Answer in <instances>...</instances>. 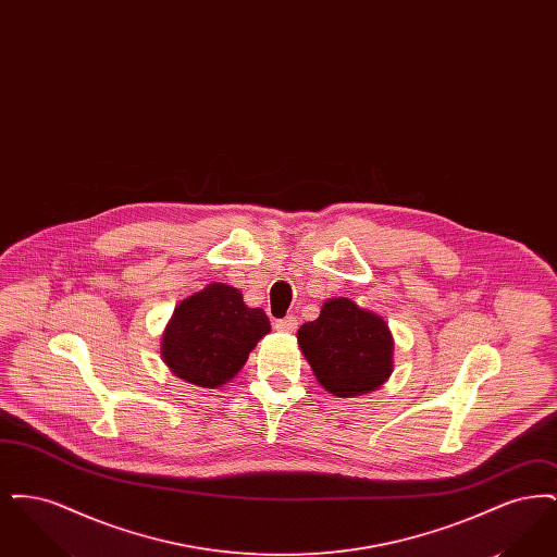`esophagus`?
I'll return each mask as SVG.
<instances>
[{
    "instance_id": "esophagus-1",
    "label": "esophagus",
    "mask_w": 557,
    "mask_h": 557,
    "mask_svg": "<svg viewBox=\"0 0 557 557\" xmlns=\"http://www.w3.org/2000/svg\"><path fill=\"white\" fill-rule=\"evenodd\" d=\"M275 330L277 332H286V334H292V332H296V327H298V321H296V318H284V319H277L275 323Z\"/></svg>"
}]
</instances>
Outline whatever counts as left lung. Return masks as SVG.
I'll use <instances>...</instances> for the list:
<instances>
[{"label": "left lung", "instance_id": "left-lung-1", "mask_svg": "<svg viewBox=\"0 0 557 557\" xmlns=\"http://www.w3.org/2000/svg\"><path fill=\"white\" fill-rule=\"evenodd\" d=\"M296 338L319 384L334 397L373 393L393 373L395 343L386 321L350 298L325 300Z\"/></svg>", "mask_w": 557, "mask_h": 557}]
</instances>
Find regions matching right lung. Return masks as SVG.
<instances>
[{
	"mask_svg": "<svg viewBox=\"0 0 557 557\" xmlns=\"http://www.w3.org/2000/svg\"><path fill=\"white\" fill-rule=\"evenodd\" d=\"M271 332L263 309H250L242 292L209 284L182 300L166 323L160 357L177 377L219 388L238 373L250 350Z\"/></svg>",
	"mask_w": 557,
	"mask_h": 557,
	"instance_id": "1",
	"label": "right lung"
}]
</instances>
